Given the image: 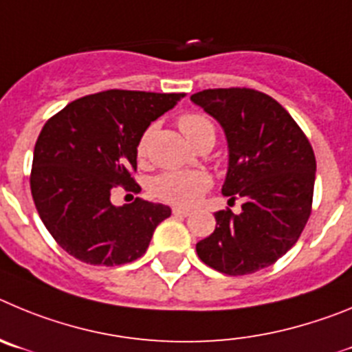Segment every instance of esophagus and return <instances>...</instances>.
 <instances>
[{"label":"esophagus","mask_w":352,"mask_h":352,"mask_svg":"<svg viewBox=\"0 0 352 352\" xmlns=\"http://www.w3.org/2000/svg\"><path fill=\"white\" fill-rule=\"evenodd\" d=\"M172 212H173V215H177V217H188V215L191 214V210H189V208H180V207H175Z\"/></svg>","instance_id":"1"}]
</instances>
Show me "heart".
Returning <instances> with one entry per match:
<instances>
[{"mask_svg":"<svg viewBox=\"0 0 352 352\" xmlns=\"http://www.w3.org/2000/svg\"><path fill=\"white\" fill-rule=\"evenodd\" d=\"M179 128L196 147L205 144V142H212V144L215 142L214 122L204 113H182L179 117ZM151 133H153V129H145L137 144V156L140 160L147 154ZM208 188H210V177L205 172H198V170H192V172H164L157 175L151 184L153 195L172 205H192Z\"/></svg>","mask_w":352,"mask_h":352,"instance_id":"1","label":"heart"}]
</instances>
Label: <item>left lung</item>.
Listing matches in <instances>:
<instances>
[{"label": "left lung", "instance_id": "8db88e82", "mask_svg": "<svg viewBox=\"0 0 352 352\" xmlns=\"http://www.w3.org/2000/svg\"><path fill=\"white\" fill-rule=\"evenodd\" d=\"M191 100L219 121L230 166L223 195L242 212H215V230L196 243L199 259L226 275L274 265L298 242L312 212L316 156L278 101L249 87L205 89Z\"/></svg>", "mask_w": 352, "mask_h": 352}]
</instances>
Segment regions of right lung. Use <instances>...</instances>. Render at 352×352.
<instances>
[{
	"label": "right lung",
	"mask_w": 352,
	"mask_h": 352,
	"mask_svg": "<svg viewBox=\"0 0 352 352\" xmlns=\"http://www.w3.org/2000/svg\"><path fill=\"white\" fill-rule=\"evenodd\" d=\"M184 93L110 89L72 101L38 135L30 186L52 239L89 265L116 267L145 254L166 205L137 198L113 207L110 192L122 186L140 192L137 144L157 117Z\"/></svg>",
	"instance_id": "1"
}]
</instances>
